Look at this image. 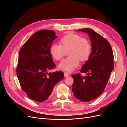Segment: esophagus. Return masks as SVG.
Masks as SVG:
<instances>
[{"instance_id":"1","label":"esophagus","mask_w":127,"mask_h":127,"mask_svg":"<svg viewBox=\"0 0 127 127\" xmlns=\"http://www.w3.org/2000/svg\"><path fill=\"white\" fill-rule=\"evenodd\" d=\"M69 73L67 72H64V76L65 77H67L69 76Z\"/></svg>"}]
</instances>
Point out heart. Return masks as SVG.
<instances>
[{
  "instance_id": "heart-1",
  "label": "heart",
  "mask_w": 127,
  "mask_h": 127,
  "mask_svg": "<svg viewBox=\"0 0 127 127\" xmlns=\"http://www.w3.org/2000/svg\"><path fill=\"white\" fill-rule=\"evenodd\" d=\"M60 45L54 43L50 45L49 52L56 60L62 59L68 50L69 56L61 61L59 65L60 69L71 71L78 66L79 60L84 61L90 57L92 46L90 41L73 33H69L61 38Z\"/></svg>"
}]
</instances>
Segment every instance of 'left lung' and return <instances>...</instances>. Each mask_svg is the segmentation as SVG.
<instances>
[{
	"mask_svg": "<svg viewBox=\"0 0 127 127\" xmlns=\"http://www.w3.org/2000/svg\"><path fill=\"white\" fill-rule=\"evenodd\" d=\"M78 31L88 34L92 51L80 70L86 75L83 76L80 73L71 75L74 80L72 91L79 100L89 102L98 97L104 91L114 69V57L109 42L100 34L91 29H82Z\"/></svg>",
	"mask_w": 127,
	"mask_h": 127,
	"instance_id": "8db88e82",
	"label": "left lung"
}]
</instances>
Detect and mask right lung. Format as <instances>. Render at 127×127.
Masks as SVG:
<instances>
[{"label":"right lung","instance_id":"right-lung-1","mask_svg":"<svg viewBox=\"0 0 127 127\" xmlns=\"http://www.w3.org/2000/svg\"><path fill=\"white\" fill-rule=\"evenodd\" d=\"M57 37L52 30L39 31L21 48L16 71L21 86L29 98L43 102L49 98L56 84L62 79V71L48 72L56 67L49 52Z\"/></svg>","mask_w":127,"mask_h":127}]
</instances>
